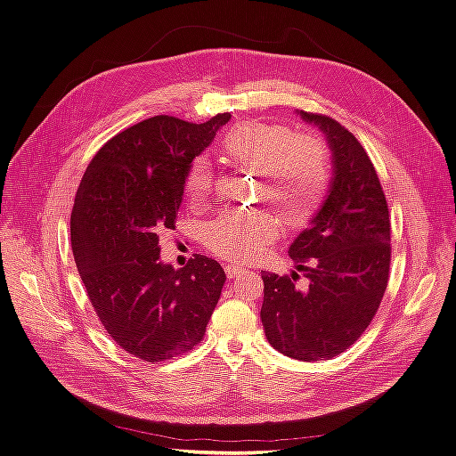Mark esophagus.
I'll list each match as a JSON object with an SVG mask.
<instances>
[{"instance_id": "obj_1", "label": "esophagus", "mask_w": 456, "mask_h": 456, "mask_svg": "<svg viewBox=\"0 0 456 456\" xmlns=\"http://www.w3.org/2000/svg\"><path fill=\"white\" fill-rule=\"evenodd\" d=\"M224 270L228 273V278H238V275L243 272V266L236 265V262H230V265H226Z\"/></svg>"}]
</instances>
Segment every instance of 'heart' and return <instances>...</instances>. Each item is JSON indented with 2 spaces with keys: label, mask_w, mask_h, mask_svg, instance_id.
Segmentation results:
<instances>
[{
  "label": "heart",
  "mask_w": 456,
  "mask_h": 456,
  "mask_svg": "<svg viewBox=\"0 0 456 456\" xmlns=\"http://www.w3.org/2000/svg\"><path fill=\"white\" fill-rule=\"evenodd\" d=\"M220 151L230 165L256 171L255 200L270 203L287 223H302L322 203L329 186V154L314 134L266 121H241L220 139ZM213 167L200 156L186 173V196L201 203L211 194ZM278 226L266 211H236L220 216L203 230V243L211 253L249 260L273 240Z\"/></svg>",
  "instance_id": "1"
}]
</instances>
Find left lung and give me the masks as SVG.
Wrapping results in <instances>:
<instances>
[{
    "label": "left lung",
    "instance_id": "left-lung-1",
    "mask_svg": "<svg viewBox=\"0 0 456 456\" xmlns=\"http://www.w3.org/2000/svg\"><path fill=\"white\" fill-rule=\"evenodd\" d=\"M325 134L333 178L322 209L289 247L298 273L262 272L260 320L272 346L302 362L330 360L363 335L390 278V215L379 175L360 141L338 121L302 112Z\"/></svg>",
    "mask_w": 456,
    "mask_h": 456
}]
</instances>
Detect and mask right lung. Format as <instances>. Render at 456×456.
Wrapping results in <instances>:
<instances>
[{
	"label": "right lung",
	"mask_w": 456,
	"mask_h": 456,
	"mask_svg": "<svg viewBox=\"0 0 456 456\" xmlns=\"http://www.w3.org/2000/svg\"><path fill=\"white\" fill-rule=\"evenodd\" d=\"M230 118H148L110 139L81 178L70 218L76 266L108 335L139 360L198 346L223 293L226 273L213 258L163 265L159 233L175 230L190 163Z\"/></svg>",
	"instance_id": "add662e5"
}]
</instances>
